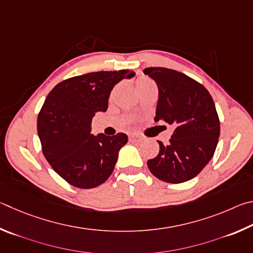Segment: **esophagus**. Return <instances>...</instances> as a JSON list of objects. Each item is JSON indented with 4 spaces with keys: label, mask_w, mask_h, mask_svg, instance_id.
I'll return each instance as SVG.
<instances>
[{
    "label": "esophagus",
    "mask_w": 253,
    "mask_h": 253,
    "mask_svg": "<svg viewBox=\"0 0 253 253\" xmlns=\"http://www.w3.org/2000/svg\"><path fill=\"white\" fill-rule=\"evenodd\" d=\"M129 138L131 141H134V142H139V141L142 140V138H141V135H139L138 133H131L129 135Z\"/></svg>",
    "instance_id": "obj_1"
}]
</instances>
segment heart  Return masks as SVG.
Listing matches in <instances>:
<instances>
[{
    "label": "heart",
    "mask_w": 253,
    "mask_h": 253,
    "mask_svg": "<svg viewBox=\"0 0 253 253\" xmlns=\"http://www.w3.org/2000/svg\"><path fill=\"white\" fill-rule=\"evenodd\" d=\"M150 83H152V81H150L149 79H145V78H141L139 80H136V82H135L136 90H139V88L143 87V86L147 85V84H150Z\"/></svg>",
    "instance_id": "heart-1"
}]
</instances>
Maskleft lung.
Segmentation results:
<instances>
[{
  "label": "left lung",
  "mask_w": 253,
  "mask_h": 253,
  "mask_svg": "<svg viewBox=\"0 0 253 253\" xmlns=\"http://www.w3.org/2000/svg\"><path fill=\"white\" fill-rule=\"evenodd\" d=\"M156 81L159 100L154 120L173 124L168 145L148 161L151 173L168 183H182L197 176L213 157L220 135V121L209 91L178 71L147 68Z\"/></svg>",
  "instance_id": "1"
}]
</instances>
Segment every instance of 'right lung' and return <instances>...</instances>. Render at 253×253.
Here are the masks:
<instances>
[{
    "label": "right lung",
    "instance_id": "obj_1",
    "mask_svg": "<svg viewBox=\"0 0 253 253\" xmlns=\"http://www.w3.org/2000/svg\"><path fill=\"white\" fill-rule=\"evenodd\" d=\"M133 71H100L78 75L52 88L38 115L44 157L57 174L80 189H92L109 179L126 133H90L92 118L105 112L113 86Z\"/></svg>",
    "mask_w": 253,
    "mask_h": 253
}]
</instances>
